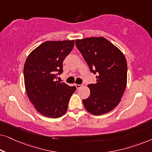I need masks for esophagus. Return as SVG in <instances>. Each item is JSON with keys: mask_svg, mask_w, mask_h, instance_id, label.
I'll return each mask as SVG.
<instances>
[{"mask_svg": "<svg viewBox=\"0 0 152 152\" xmlns=\"http://www.w3.org/2000/svg\"><path fill=\"white\" fill-rule=\"evenodd\" d=\"M75 86L77 87V88L79 89V88H80L82 86V84H75Z\"/></svg>", "mask_w": 152, "mask_h": 152, "instance_id": "esophagus-1", "label": "esophagus"}]
</instances>
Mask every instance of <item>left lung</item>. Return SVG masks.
Returning a JSON list of instances; mask_svg holds the SVG:
<instances>
[{
    "instance_id": "8db88e82",
    "label": "left lung",
    "mask_w": 152,
    "mask_h": 152,
    "mask_svg": "<svg viewBox=\"0 0 152 152\" xmlns=\"http://www.w3.org/2000/svg\"><path fill=\"white\" fill-rule=\"evenodd\" d=\"M76 46L86 61L96 83L88 85L90 96L83 99L85 109L95 115L111 111L120 103L127 80L123 53L104 37L77 39Z\"/></svg>"
}]
</instances>
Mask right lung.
Wrapping results in <instances>:
<instances>
[{"mask_svg":"<svg viewBox=\"0 0 152 152\" xmlns=\"http://www.w3.org/2000/svg\"><path fill=\"white\" fill-rule=\"evenodd\" d=\"M75 41H45L35 48L24 65L25 87L28 98L39 113L51 118L66 113L75 86L57 81L63 72V61Z\"/></svg>","mask_w":152,"mask_h":152,"instance_id":"right-lung-1","label":"right lung"}]
</instances>
